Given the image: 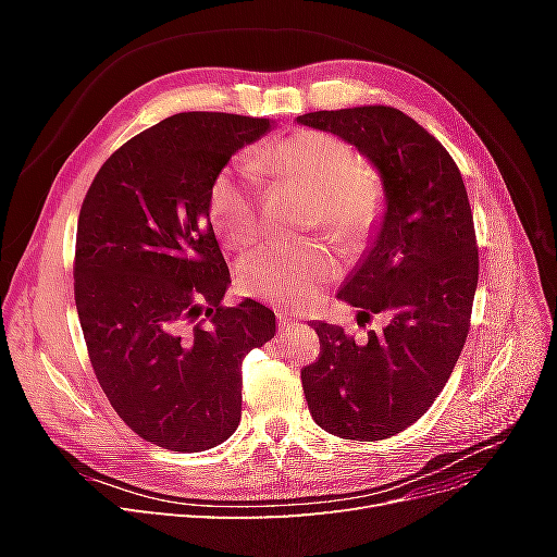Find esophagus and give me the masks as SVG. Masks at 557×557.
<instances>
[{
	"mask_svg": "<svg viewBox=\"0 0 557 557\" xmlns=\"http://www.w3.org/2000/svg\"><path fill=\"white\" fill-rule=\"evenodd\" d=\"M295 325H297V320H295V318L278 313V330H281V332H290Z\"/></svg>",
	"mask_w": 557,
	"mask_h": 557,
	"instance_id": "34e87169",
	"label": "esophagus"
}]
</instances>
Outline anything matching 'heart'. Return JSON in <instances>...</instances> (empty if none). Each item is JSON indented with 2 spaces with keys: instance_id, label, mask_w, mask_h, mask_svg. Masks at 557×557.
I'll use <instances>...</instances> for the list:
<instances>
[{
  "instance_id": "b5f03b06",
  "label": "heart",
  "mask_w": 557,
  "mask_h": 557,
  "mask_svg": "<svg viewBox=\"0 0 557 557\" xmlns=\"http://www.w3.org/2000/svg\"><path fill=\"white\" fill-rule=\"evenodd\" d=\"M250 164L272 178L276 188L311 199L307 225L320 227L344 248H358L379 221L383 185L376 172L334 134L297 132L262 150ZM209 213L230 248H244L258 237L260 199L256 188L237 174L223 172L213 181ZM334 269V258L323 242L269 246L242 262L239 283L252 297L295 309L315 297Z\"/></svg>"
}]
</instances>
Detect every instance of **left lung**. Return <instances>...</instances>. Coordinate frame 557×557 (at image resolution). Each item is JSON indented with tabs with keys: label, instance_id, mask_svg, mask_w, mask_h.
Here are the masks:
<instances>
[{
	"label": "left lung",
	"instance_id": "left-lung-1",
	"mask_svg": "<svg viewBox=\"0 0 557 557\" xmlns=\"http://www.w3.org/2000/svg\"><path fill=\"white\" fill-rule=\"evenodd\" d=\"M297 123L356 146L383 178L381 230L339 299L360 315H387L364 344L313 323L320 356L301 369V387L330 434L387 440L432 407L467 342L479 283L474 215L448 150L399 109L313 111Z\"/></svg>",
	"mask_w": 557,
	"mask_h": 557
}]
</instances>
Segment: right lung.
Listing matches in <instances>:
<instances>
[{"label":"right lung","mask_w":557,"mask_h":557,"mask_svg":"<svg viewBox=\"0 0 557 557\" xmlns=\"http://www.w3.org/2000/svg\"><path fill=\"white\" fill-rule=\"evenodd\" d=\"M269 117L190 111L123 144L76 230L74 297L95 376L141 440L209 450L242 420V360L276 334L256 299L225 307L230 269L209 218L230 158Z\"/></svg>","instance_id":"1"}]
</instances>
